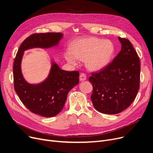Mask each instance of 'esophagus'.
Returning <instances> with one entry per match:
<instances>
[{
  "label": "esophagus",
  "mask_w": 153,
  "mask_h": 153,
  "mask_svg": "<svg viewBox=\"0 0 153 153\" xmlns=\"http://www.w3.org/2000/svg\"><path fill=\"white\" fill-rule=\"evenodd\" d=\"M86 79V76L85 74H81L80 75H79V80L81 82L85 81Z\"/></svg>",
  "instance_id": "1"
}]
</instances>
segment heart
Instances as JSON below:
<instances>
[{"label":"heart","mask_w":153,"mask_h":153,"mask_svg":"<svg viewBox=\"0 0 153 153\" xmlns=\"http://www.w3.org/2000/svg\"><path fill=\"white\" fill-rule=\"evenodd\" d=\"M114 53V46L110 40L90 37L76 42L71 47V51L65 52V58L73 65H77L79 60H85L87 68L97 71L110 63Z\"/></svg>","instance_id":"heart-1"}]
</instances>
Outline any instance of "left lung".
<instances>
[{"label":"left lung","instance_id":"1","mask_svg":"<svg viewBox=\"0 0 153 153\" xmlns=\"http://www.w3.org/2000/svg\"><path fill=\"white\" fill-rule=\"evenodd\" d=\"M121 49L113 62L89 78L93 90L91 100L96 110L115 114L133 103L139 90L140 62L129 40L118 37Z\"/></svg>","mask_w":153,"mask_h":153}]
</instances>
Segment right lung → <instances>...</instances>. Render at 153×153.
Here are the masks:
<instances>
[{"label":"right lung","instance_id":"1","mask_svg":"<svg viewBox=\"0 0 153 153\" xmlns=\"http://www.w3.org/2000/svg\"><path fill=\"white\" fill-rule=\"evenodd\" d=\"M63 37L61 33H34L22 43L13 63L14 89L22 103L29 110L43 117H53L63 109L68 92L79 83V72L60 69L53 59L48 76L39 83L25 80L21 63L24 52L40 48L56 47Z\"/></svg>","mask_w":153,"mask_h":153}]
</instances>
